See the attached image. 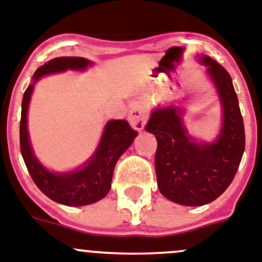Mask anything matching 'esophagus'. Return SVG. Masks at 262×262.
I'll list each match as a JSON object with an SVG mask.
<instances>
[{"label": "esophagus", "instance_id": "esophagus-1", "mask_svg": "<svg viewBox=\"0 0 262 262\" xmlns=\"http://www.w3.org/2000/svg\"><path fill=\"white\" fill-rule=\"evenodd\" d=\"M128 120L129 122H130L132 128L136 129V130L138 132L142 130L146 122L145 112H143L138 105H133V107L130 108V111H129Z\"/></svg>", "mask_w": 262, "mask_h": 262}]
</instances>
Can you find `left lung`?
I'll use <instances>...</instances> for the list:
<instances>
[{"mask_svg": "<svg viewBox=\"0 0 262 262\" xmlns=\"http://www.w3.org/2000/svg\"><path fill=\"white\" fill-rule=\"evenodd\" d=\"M200 60L207 67L222 103L223 124L216 140L211 143L193 140L181 119L183 110L175 105L155 108L145 126L158 141L155 171L160 193L185 206L218 199L234 180L246 147L244 122L231 75L209 56Z\"/></svg>", "mask_w": 262, "mask_h": 262, "instance_id": "obj_1", "label": "left lung"}]
</instances>
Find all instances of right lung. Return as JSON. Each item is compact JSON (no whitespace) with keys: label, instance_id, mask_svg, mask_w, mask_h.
I'll return each instance as SVG.
<instances>
[{"label":"right lung","instance_id":"1","mask_svg":"<svg viewBox=\"0 0 262 262\" xmlns=\"http://www.w3.org/2000/svg\"><path fill=\"white\" fill-rule=\"evenodd\" d=\"M90 65L91 61L83 57H57L48 61L35 72L32 77L34 83L27 87L22 100L19 140L26 167L36 187L47 197L68 206L90 205L107 195L116 162L138 134L125 120H111L105 125L95 154L83 167L73 172H51L35 157L27 130V111L35 82L43 75L65 72L68 69L84 70Z\"/></svg>","mask_w":262,"mask_h":262}]
</instances>
